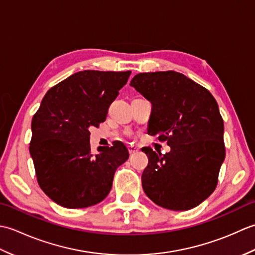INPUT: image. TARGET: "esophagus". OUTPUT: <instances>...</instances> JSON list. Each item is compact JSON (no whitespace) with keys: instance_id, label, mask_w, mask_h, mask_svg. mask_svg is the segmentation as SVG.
Masks as SVG:
<instances>
[{"instance_id":"obj_1","label":"esophagus","mask_w":255,"mask_h":255,"mask_svg":"<svg viewBox=\"0 0 255 255\" xmlns=\"http://www.w3.org/2000/svg\"><path fill=\"white\" fill-rule=\"evenodd\" d=\"M128 150H129V153H130V154H134L136 152H138L139 149H138L137 147H134V145H129Z\"/></svg>"}]
</instances>
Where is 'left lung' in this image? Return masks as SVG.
Segmentation results:
<instances>
[{"label":"left lung","mask_w":255,"mask_h":255,"mask_svg":"<svg viewBox=\"0 0 255 255\" xmlns=\"http://www.w3.org/2000/svg\"><path fill=\"white\" fill-rule=\"evenodd\" d=\"M130 85L152 104L148 134L171 151L142 148L149 162L141 181L145 195L170 210L196 207L215 191L226 155L224 119L215 97L182 73H139Z\"/></svg>","instance_id":"8db88e82"}]
</instances>
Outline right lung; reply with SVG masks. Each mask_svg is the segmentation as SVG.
I'll return each instance as SVG.
<instances>
[{"label": "right lung", "mask_w": 255, "mask_h": 255, "mask_svg": "<svg viewBox=\"0 0 255 255\" xmlns=\"http://www.w3.org/2000/svg\"><path fill=\"white\" fill-rule=\"evenodd\" d=\"M130 73L84 70L70 75L47 92L32 117L29 152L37 182L62 207L85 208L102 202L117 167L129 158L121 141L92 152L89 128L105 122Z\"/></svg>", "instance_id": "add662e5"}]
</instances>
